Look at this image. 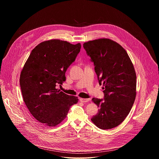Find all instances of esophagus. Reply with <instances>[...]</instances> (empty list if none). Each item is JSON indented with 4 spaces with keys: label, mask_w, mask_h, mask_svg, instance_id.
Wrapping results in <instances>:
<instances>
[{
    "label": "esophagus",
    "mask_w": 159,
    "mask_h": 159,
    "mask_svg": "<svg viewBox=\"0 0 159 159\" xmlns=\"http://www.w3.org/2000/svg\"><path fill=\"white\" fill-rule=\"evenodd\" d=\"M80 101L82 102H88L90 101V99H86V98H80Z\"/></svg>",
    "instance_id": "esophagus-1"
}]
</instances>
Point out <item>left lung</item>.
Here are the masks:
<instances>
[{"mask_svg":"<svg viewBox=\"0 0 159 159\" xmlns=\"http://www.w3.org/2000/svg\"><path fill=\"white\" fill-rule=\"evenodd\" d=\"M93 62L99 84H103L104 99L92 101L99 108L91 121L101 129L119 126L128 115L136 94V76L125 49L113 40L101 38L83 43Z\"/></svg>","mask_w":159,"mask_h":159,"instance_id":"obj_1","label":"left lung"}]
</instances>
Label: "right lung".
<instances>
[{"label": "right lung", "instance_id": "1", "mask_svg": "<svg viewBox=\"0 0 159 159\" xmlns=\"http://www.w3.org/2000/svg\"><path fill=\"white\" fill-rule=\"evenodd\" d=\"M81 48L60 39L41 42L31 52L21 70L20 83L24 101L32 116L45 126L53 127L66 117L77 97L57 89Z\"/></svg>", "mask_w": 159, "mask_h": 159}]
</instances>
